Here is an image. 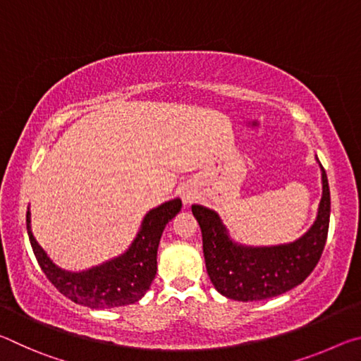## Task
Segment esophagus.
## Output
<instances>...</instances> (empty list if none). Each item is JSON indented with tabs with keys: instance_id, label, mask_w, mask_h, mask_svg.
Listing matches in <instances>:
<instances>
[{
	"instance_id": "1",
	"label": "esophagus",
	"mask_w": 361,
	"mask_h": 361,
	"mask_svg": "<svg viewBox=\"0 0 361 361\" xmlns=\"http://www.w3.org/2000/svg\"><path fill=\"white\" fill-rule=\"evenodd\" d=\"M192 194H189V192H185V194H183V202H185V204H191L192 202Z\"/></svg>"
}]
</instances>
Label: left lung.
Segmentation results:
<instances>
[{
	"mask_svg": "<svg viewBox=\"0 0 361 361\" xmlns=\"http://www.w3.org/2000/svg\"><path fill=\"white\" fill-rule=\"evenodd\" d=\"M317 159V157H315ZM322 199L317 218L299 239L280 245H243L232 239L215 210L194 204L192 215L202 231L205 267L218 293L234 301H261L295 288L314 271L326 243L329 186L322 167Z\"/></svg>",
	"mask_w": 361,
	"mask_h": 361,
	"instance_id": "8db88e82",
	"label": "left lung"
}]
</instances>
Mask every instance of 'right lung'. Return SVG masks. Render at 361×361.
<instances>
[{
    "mask_svg": "<svg viewBox=\"0 0 361 361\" xmlns=\"http://www.w3.org/2000/svg\"><path fill=\"white\" fill-rule=\"evenodd\" d=\"M175 197L146 213L135 239L124 253L84 271H66L44 252L32 231V213L27 210V232L33 253L52 285L73 302L90 309H111L142 299L149 290L157 271V248L169 221L181 210Z\"/></svg>",
    "mask_w": 361,
    "mask_h": 361,
    "instance_id": "1",
    "label": "right lung"
}]
</instances>
